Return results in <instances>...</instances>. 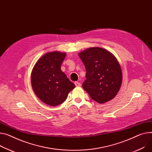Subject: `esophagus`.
I'll return each mask as SVG.
<instances>
[{"label":"esophagus","mask_w":152,"mask_h":152,"mask_svg":"<svg viewBox=\"0 0 152 152\" xmlns=\"http://www.w3.org/2000/svg\"><path fill=\"white\" fill-rule=\"evenodd\" d=\"M75 84L76 87H80V86H81V84H80V83H79V82H77V81H76V82L75 83Z\"/></svg>","instance_id":"obj_1"}]
</instances>
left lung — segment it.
<instances>
[{
	"mask_svg": "<svg viewBox=\"0 0 152 152\" xmlns=\"http://www.w3.org/2000/svg\"><path fill=\"white\" fill-rule=\"evenodd\" d=\"M78 55L86 70L83 88L98 103L113 99L122 81V69L116 58L108 50L97 47L88 48Z\"/></svg>",
	"mask_w": 152,
	"mask_h": 152,
	"instance_id": "8db88e82",
	"label": "left lung"
}]
</instances>
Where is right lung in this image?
<instances>
[{
    "mask_svg": "<svg viewBox=\"0 0 152 152\" xmlns=\"http://www.w3.org/2000/svg\"><path fill=\"white\" fill-rule=\"evenodd\" d=\"M65 56L64 53H48L38 59L32 70L31 83L34 92L49 106L64 103L75 87L60 68Z\"/></svg>",
    "mask_w": 152,
    "mask_h": 152,
    "instance_id": "1",
    "label": "right lung"
}]
</instances>
